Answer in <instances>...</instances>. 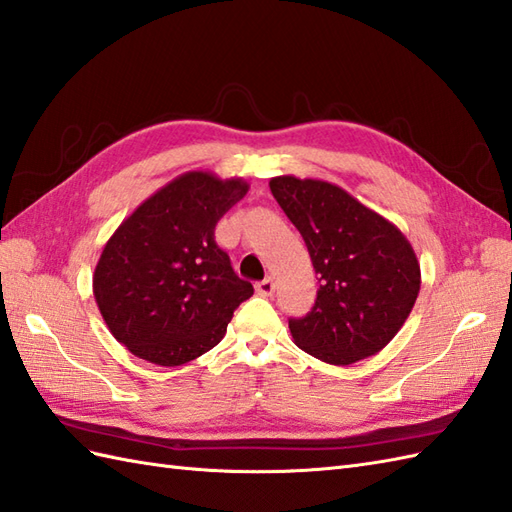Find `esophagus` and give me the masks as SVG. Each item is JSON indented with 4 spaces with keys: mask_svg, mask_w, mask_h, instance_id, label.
<instances>
[{
    "mask_svg": "<svg viewBox=\"0 0 512 512\" xmlns=\"http://www.w3.org/2000/svg\"><path fill=\"white\" fill-rule=\"evenodd\" d=\"M257 292H259L261 296H270L272 292H275V279L266 277L264 281H259V283H257Z\"/></svg>",
    "mask_w": 512,
    "mask_h": 512,
    "instance_id": "1",
    "label": "esophagus"
}]
</instances>
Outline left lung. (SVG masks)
<instances>
[{"label": "left lung", "instance_id": "8db88e82", "mask_svg": "<svg viewBox=\"0 0 512 512\" xmlns=\"http://www.w3.org/2000/svg\"><path fill=\"white\" fill-rule=\"evenodd\" d=\"M270 192L303 235L320 283L312 312L290 318L296 347L336 366L382 351L421 290L406 235L334 183L285 174L270 178Z\"/></svg>", "mask_w": 512, "mask_h": 512}]
</instances>
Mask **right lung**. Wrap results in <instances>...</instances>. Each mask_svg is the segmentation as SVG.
<instances>
[{"label": "right lung", "mask_w": 512, "mask_h": 512, "mask_svg": "<svg viewBox=\"0 0 512 512\" xmlns=\"http://www.w3.org/2000/svg\"><path fill=\"white\" fill-rule=\"evenodd\" d=\"M246 192L242 178L185 172L141 202L106 242L93 296L113 338L137 358L159 366L200 358L253 296L213 237Z\"/></svg>", "instance_id": "right-lung-1"}]
</instances>
